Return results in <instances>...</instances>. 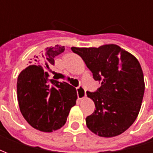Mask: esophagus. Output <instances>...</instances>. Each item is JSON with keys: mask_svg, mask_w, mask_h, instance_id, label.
Here are the masks:
<instances>
[{"mask_svg": "<svg viewBox=\"0 0 153 153\" xmlns=\"http://www.w3.org/2000/svg\"><path fill=\"white\" fill-rule=\"evenodd\" d=\"M77 95H78V98L80 100L86 97V91L83 87L79 86V88H77Z\"/></svg>", "mask_w": 153, "mask_h": 153, "instance_id": "esophagus-1", "label": "esophagus"}]
</instances>
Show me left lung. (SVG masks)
<instances>
[{
	"instance_id": "left-lung-1",
	"label": "left lung",
	"mask_w": 153,
	"mask_h": 153,
	"mask_svg": "<svg viewBox=\"0 0 153 153\" xmlns=\"http://www.w3.org/2000/svg\"><path fill=\"white\" fill-rule=\"evenodd\" d=\"M71 50L102 84L96 92H87L96 107L86 118L87 127L100 137L121 134L136 120L143 98L144 79L138 60L115 44Z\"/></svg>"
}]
</instances>
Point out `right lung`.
<instances>
[{
	"mask_svg": "<svg viewBox=\"0 0 153 153\" xmlns=\"http://www.w3.org/2000/svg\"><path fill=\"white\" fill-rule=\"evenodd\" d=\"M65 47L56 45L47 47L39 56H34L33 65L23 70L17 80V97L24 118L33 128L42 132L55 131L67 120L71 107L76 104L75 88L47 78L44 71L54 65V58L62 53Z\"/></svg>",
	"mask_w": 153,
	"mask_h": 153,
	"instance_id": "obj_1",
	"label": "right lung"
}]
</instances>
